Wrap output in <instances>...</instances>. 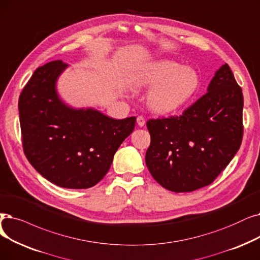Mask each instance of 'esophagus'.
Listing matches in <instances>:
<instances>
[{
	"label": "esophagus",
	"instance_id": "obj_1",
	"mask_svg": "<svg viewBox=\"0 0 260 260\" xmlns=\"http://www.w3.org/2000/svg\"><path fill=\"white\" fill-rule=\"evenodd\" d=\"M137 124H138V125H139L140 127L144 126V124H145V120H144V118H143V117H141V116H139V117L137 118Z\"/></svg>",
	"mask_w": 260,
	"mask_h": 260
}]
</instances>
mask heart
I'll return each instance as SVG.
<instances>
[{
	"mask_svg": "<svg viewBox=\"0 0 260 260\" xmlns=\"http://www.w3.org/2000/svg\"><path fill=\"white\" fill-rule=\"evenodd\" d=\"M132 80L137 87H152L146 103L158 115H170L182 109L200 87V76L193 68L171 59L141 64L133 73Z\"/></svg>",
	"mask_w": 260,
	"mask_h": 260,
	"instance_id": "b5f03b06",
	"label": "heart"
}]
</instances>
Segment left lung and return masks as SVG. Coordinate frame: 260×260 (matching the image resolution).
Returning <instances> with one entry per match:
<instances>
[{
    "mask_svg": "<svg viewBox=\"0 0 260 260\" xmlns=\"http://www.w3.org/2000/svg\"><path fill=\"white\" fill-rule=\"evenodd\" d=\"M242 108V90L225 63L182 116L148 121L145 164L156 182L177 193L211 184L240 148Z\"/></svg>",
    "mask_w": 260,
    "mask_h": 260,
    "instance_id": "obj_1",
    "label": "left lung"
}]
</instances>
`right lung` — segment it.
Listing matches in <instances>:
<instances>
[{
	"instance_id": "1",
	"label": "right lung",
	"mask_w": 260,
	"mask_h": 260,
	"mask_svg": "<svg viewBox=\"0 0 260 260\" xmlns=\"http://www.w3.org/2000/svg\"><path fill=\"white\" fill-rule=\"evenodd\" d=\"M69 64L54 60L38 68L19 98L23 149L30 165L54 185L87 189L111 166L136 118H110L92 107L67 104L57 81Z\"/></svg>"
}]
</instances>
